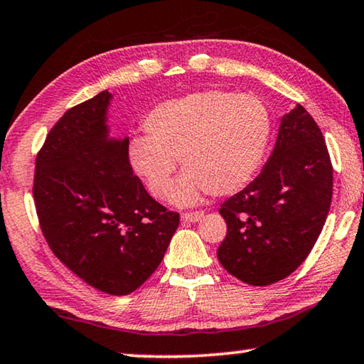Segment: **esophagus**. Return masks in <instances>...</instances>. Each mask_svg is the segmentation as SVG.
Wrapping results in <instances>:
<instances>
[{
  "label": "esophagus",
  "instance_id": "1",
  "mask_svg": "<svg viewBox=\"0 0 364 364\" xmlns=\"http://www.w3.org/2000/svg\"><path fill=\"white\" fill-rule=\"evenodd\" d=\"M203 215H204L203 210H194V213H183L181 220H184V222H198L199 219H203Z\"/></svg>",
  "mask_w": 364,
  "mask_h": 364
}]
</instances>
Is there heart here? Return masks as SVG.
I'll use <instances>...</instances> for the list:
<instances>
[{
    "instance_id": "b5f03b06",
    "label": "heart",
    "mask_w": 364,
    "mask_h": 364,
    "mask_svg": "<svg viewBox=\"0 0 364 364\" xmlns=\"http://www.w3.org/2000/svg\"><path fill=\"white\" fill-rule=\"evenodd\" d=\"M144 129L149 137L130 142L134 170L161 198L180 159L184 173L170 198L188 205L205 193L227 196L252 181L267 154L271 116L257 96L208 90L155 106Z\"/></svg>"
}]
</instances>
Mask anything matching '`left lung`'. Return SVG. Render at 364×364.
Listing matches in <instances>:
<instances>
[{
	"instance_id": "8db88e82",
	"label": "left lung",
	"mask_w": 364,
	"mask_h": 364,
	"mask_svg": "<svg viewBox=\"0 0 364 364\" xmlns=\"http://www.w3.org/2000/svg\"><path fill=\"white\" fill-rule=\"evenodd\" d=\"M332 191L333 168L323 135L297 105L281 119L262 173L220 205L227 222L217 250L222 267L252 286L294 273L321 235Z\"/></svg>"
}]
</instances>
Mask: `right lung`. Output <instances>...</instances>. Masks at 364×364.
Returning <instances> with one entry per match:
<instances>
[{
  "label": "right lung",
  "mask_w": 364,
  "mask_h": 364,
  "mask_svg": "<svg viewBox=\"0 0 364 364\" xmlns=\"http://www.w3.org/2000/svg\"><path fill=\"white\" fill-rule=\"evenodd\" d=\"M101 91L50 129L36 159L34 203L53 255L106 294L126 296L159 268L180 214L145 191L129 139H111Z\"/></svg>",
  "instance_id": "obj_1"
}]
</instances>
